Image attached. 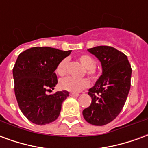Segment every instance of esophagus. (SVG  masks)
I'll list each match as a JSON object with an SVG mask.
<instances>
[{
	"label": "esophagus",
	"mask_w": 148,
	"mask_h": 148,
	"mask_svg": "<svg viewBox=\"0 0 148 148\" xmlns=\"http://www.w3.org/2000/svg\"><path fill=\"white\" fill-rule=\"evenodd\" d=\"M70 96H71V97H78V96H79V94H78V93H70Z\"/></svg>",
	"instance_id": "1"
}]
</instances>
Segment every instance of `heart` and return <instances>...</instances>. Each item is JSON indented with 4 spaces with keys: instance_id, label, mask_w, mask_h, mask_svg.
Listing matches in <instances>:
<instances>
[{
    "instance_id": "obj_1",
    "label": "heart",
    "mask_w": 148,
    "mask_h": 148,
    "mask_svg": "<svg viewBox=\"0 0 148 148\" xmlns=\"http://www.w3.org/2000/svg\"><path fill=\"white\" fill-rule=\"evenodd\" d=\"M78 60L81 62V64L86 68V73L90 79L95 80L97 77L96 71V60L92 56L87 54L81 55L78 57ZM67 65L68 58H63L57 65L56 73L60 76L65 75L67 72ZM89 85H90V82L86 78L76 79L71 77H65L63 79H62L59 82V86L62 90H66L74 93H79L82 90H83L84 89L89 86Z\"/></svg>"
}]
</instances>
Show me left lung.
Instances as JSON below:
<instances>
[{"mask_svg":"<svg viewBox=\"0 0 148 148\" xmlns=\"http://www.w3.org/2000/svg\"><path fill=\"white\" fill-rule=\"evenodd\" d=\"M98 58L102 74L88 94L92 102L82 111L85 120L102 126L114 120L124 107L131 87L132 67L124 53L109 46L88 49Z\"/></svg>","mask_w":148,"mask_h":148,"instance_id":"1","label":"left lung"}]
</instances>
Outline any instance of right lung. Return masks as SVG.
Returning <instances> with one entry per match:
<instances>
[{
	"mask_svg": "<svg viewBox=\"0 0 148 148\" xmlns=\"http://www.w3.org/2000/svg\"><path fill=\"white\" fill-rule=\"evenodd\" d=\"M49 47H35L18 56L12 70L14 91L18 106L28 121L44 125L55 121L62 104L67 98L66 90L47 94L58 83L57 65L71 54Z\"/></svg>",
	"mask_w": 148,
	"mask_h": 148,
	"instance_id": "right-lung-1",
	"label": "right lung"
}]
</instances>
